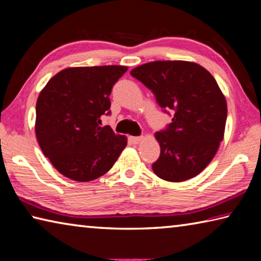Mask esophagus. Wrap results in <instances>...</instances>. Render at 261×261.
Wrapping results in <instances>:
<instances>
[{
    "label": "esophagus",
    "instance_id": "obj_1",
    "mask_svg": "<svg viewBox=\"0 0 261 261\" xmlns=\"http://www.w3.org/2000/svg\"><path fill=\"white\" fill-rule=\"evenodd\" d=\"M143 139H144L143 137H130L131 143H134V144H139Z\"/></svg>",
    "mask_w": 261,
    "mask_h": 261
}]
</instances>
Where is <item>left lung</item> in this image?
I'll return each instance as SVG.
<instances>
[{"label": "left lung", "instance_id": "obj_1", "mask_svg": "<svg viewBox=\"0 0 261 261\" xmlns=\"http://www.w3.org/2000/svg\"><path fill=\"white\" fill-rule=\"evenodd\" d=\"M174 117L155 134L160 158L153 163L158 177L184 182L200 174L218 152L227 121V101L214 77L188 61H154L131 70Z\"/></svg>", "mask_w": 261, "mask_h": 261}]
</instances>
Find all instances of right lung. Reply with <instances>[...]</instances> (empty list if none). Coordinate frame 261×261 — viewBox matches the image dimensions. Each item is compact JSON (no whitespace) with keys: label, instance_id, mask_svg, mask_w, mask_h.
Wrapping results in <instances>:
<instances>
[{"label":"right lung","instance_id":"obj_1","mask_svg":"<svg viewBox=\"0 0 261 261\" xmlns=\"http://www.w3.org/2000/svg\"><path fill=\"white\" fill-rule=\"evenodd\" d=\"M127 70L123 65L67 68L56 73L37 100L35 135L56 170L77 182L105 175L125 148V136L100 126L110 114L113 85Z\"/></svg>","mask_w":261,"mask_h":261}]
</instances>
